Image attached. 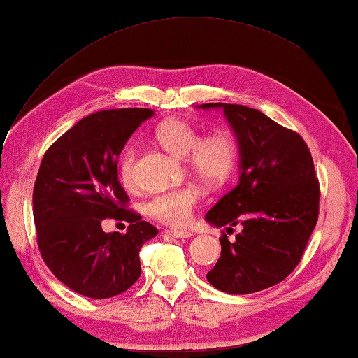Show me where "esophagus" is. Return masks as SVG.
I'll use <instances>...</instances> for the list:
<instances>
[{"mask_svg": "<svg viewBox=\"0 0 358 358\" xmlns=\"http://www.w3.org/2000/svg\"><path fill=\"white\" fill-rule=\"evenodd\" d=\"M167 234H169L173 238H191L194 235L191 231H178V229H171V231H167Z\"/></svg>", "mask_w": 358, "mask_h": 358, "instance_id": "34e87169", "label": "esophagus"}]
</instances>
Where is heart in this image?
<instances>
[{
	"mask_svg": "<svg viewBox=\"0 0 358 358\" xmlns=\"http://www.w3.org/2000/svg\"><path fill=\"white\" fill-rule=\"evenodd\" d=\"M201 138L199 129L181 118L166 120L155 129L157 141L172 155L186 158L189 167L203 183L223 185L237 163V141L229 132H217L203 141ZM134 162L135 149L127 148L120 162V178L127 187L135 185ZM199 200V189L183 186L155 194L144 208L148 215L158 222L172 227H183L191 222Z\"/></svg>",
	"mask_w": 358,
	"mask_h": 358,
	"instance_id": "b5f03b06",
	"label": "heart"
}]
</instances>
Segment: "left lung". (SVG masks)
Returning a JSON list of instances; mask_svg holds the SVG:
<instances>
[{"label": "left lung", "mask_w": 358, "mask_h": 358, "mask_svg": "<svg viewBox=\"0 0 358 358\" xmlns=\"http://www.w3.org/2000/svg\"><path fill=\"white\" fill-rule=\"evenodd\" d=\"M223 109L237 136L238 185L206 214L215 227L240 224L229 241L220 238L222 257L208 281L218 291L245 295L283 281L300 263L317 224L320 187L301 136L263 112L241 104L208 103Z\"/></svg>", "instance_id": "left-lung-1"}]
</instances>
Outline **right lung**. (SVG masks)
Wrapping results in <instances>:
<instances>
[{
    "mask_svg": "<svg viewBox=\"0 0 358 358\" xmlns=\"http://www.w3.org/2000/svg\"><path fill=\"white\" fill-rule=\"evenodd\" d=\"M150 109L90 113L43 157L34 186L36 241L44 263L62 283L89 299L127 291L141 273L140 249L158 234L126 209L118 157ZM129 223L126 234L104 233V219Z\"/></svg>",
    "mask_w": 358,
    "mask_h": 358,
    "instance_id": "1",
    "label": "right lung"
}]
</instances>
